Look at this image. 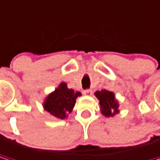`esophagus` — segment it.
<instances>
[{"label":"esophagus","mask_w":160,"mask_h":160,"mask_svg":"<svg viewBox=\"0 0 160 160\" xmlns=\"http://www.w3.org/2000/svg\"><path fill=\"white\" fill-rule=\"evenodd\" d=\"M92 93V90H89V89H87V90H84L83 91V94L85 95H91Z\"/></svg>","instance_id":"34e87169"}]
</instances>
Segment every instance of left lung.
Masks as SVG:
<instances>
[{
	"instance_id": "8db88e82",
	"label": "left lung",
	"mask_w": 160,
	"mask_h": 160,
	"mask_svg": "<svg viewBox=\"0 0 160 160\" xmlns=\"http://www.w3.org/2000/svg\"><path fill=\"white\" fill-rule=\"evenodd\" d=\"M100 101V108L102 113L106 117H112L119 112V103L115 99L114 93L106 90L97 91L94 93Z\"/></svg>"
}]
</instances>
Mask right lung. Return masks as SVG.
I'll use <instances>...</instances> for the list:
<instances>
[{"label":"right lung","instance_id":"1","mask_svg":"<svg viewBox=\"0 0 160 160\" xmlns=\"http://www.w3.org/2000/svg\"><path fill=\"white\" fill-rule=\"evenodd\" d=\"M80 95V92H74V90L68 89L67 83L61 82L58 87L46 98L43 107L54 117L65 119L68 113L71 112L76 99Z\"/></svg>","mask_w":160,"mask_h":160}]
</instances>
